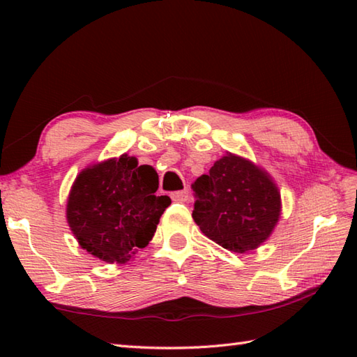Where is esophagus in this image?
<instances>
[{
    "mask_svg": "<svg viewBox=\"0 0 357 357\" xmlns=\"http://www.w3.org/2000/svg\"><path fill=\"white\" fill-rule=\"evenodd\" d=\"M172 201L174 202H185L188 199V192L187 190H181V192H173L170 195Z\"/></svg>",
    "mask_w": 357,
    "mask_h": 357,
    "instance_id": "esophagus-1",
    "label": "esophagus"
}]
</instances>
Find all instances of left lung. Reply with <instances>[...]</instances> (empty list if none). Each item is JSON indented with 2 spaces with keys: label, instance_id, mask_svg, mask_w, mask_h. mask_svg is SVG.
Instances as JSON below:
<instances>
[{
  "label": "left lung",
  "instance_id": "left-lung-1",
  "mask_svg": "<svg viewBox=\"0 0 357 357\" xmlns=\"http://www.w3.org/2000/svg\"><path fill=\"white\" fill-rule=\"evenodd\" d=\"M193 219L230 252L244 253L267 239L280 215L278 187L259 167L229 153L192 184Z\"/></svg>",
  "mask_w": 357,
  "mask_h": 357
}]
</instances>
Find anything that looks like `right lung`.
I'll use <instances>...</instances> for the list:
<instances>
[{
    "mask_svg": "<svg viewBox=\"0 0 357 357\" xmlns=\"http://www.w3.org/2000/svg\"><path fill=\"white\" fill-rule=\"evenodd\" d=\"M158 173L123 155L82 170L67 201L79 245L105 262L124 264L153 238L169 196H156Z\"/></svg>",
    "mask_w": 357,
    "mask_h": 357,
    "instance_id": "right-lung-1",
    "label": "right lung"
}]
</instances>
